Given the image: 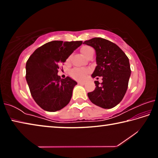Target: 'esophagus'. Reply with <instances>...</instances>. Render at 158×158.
<instances>
[{"instance_id":"esophagus-1","label":"esophagus","mask_w":158,"mask_h":158,"mask_svg":"<svg viewBox=\"0 0 158 158\" xmlns=\"http://www.w3.org/2000/svg\"><path fill=\"white\" fill-rule=\"evenodd\" d=\"M79 84H81V85H84L85 84V82H83V81H79Z\"/></svg>"}]
</instances>
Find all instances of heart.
Here are the masks:
<instances>
[{
    "label": "heart",
    "mask_w": 158,
    "mask_h": 158,
    "mask_svg": "<svg viewBox=\"0 0 158 158\" xmlns=\"http://www.w3.org/2000/svg\"><path fill=\"white\" fill-rule=\"evenodd\" d=\"M81 52L84 56L86 58L88 56L90 55V53H94V50L92 47H89V46H84L81 49ZM69 58H68L67 60V62H69ZM89 73V69L85 68H75L71 69L70 72H69V75L71 76L72 78H73L76 80H78V81H82L85 79L86 74Z\"/></svg>",
    "instance_id": "b5f03b06"
}]
</instances>
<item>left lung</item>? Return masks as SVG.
<instances>
[{
    "instance_id": "obj_1",
    "label": "left lung",
    "mask_w": 158,
    "mask_h": 158,
    "mask_svg": "<svg viewBox=\"0 0 158 158\" xmlns=\"http://www.w3.org/2000/svg\"><path fill=\"white\" fill-rule=\"evenodd\" d=\"M94 48L97 66L91 77H102V82L95 81V89L88 93L89 100L103 109H111L121 102L127 91L131 74L129 59L116 44L101 37L84 42Z\"/></svg>"
}]
</instances>
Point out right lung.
<instances>
[{
  "label": "right lung",
  "instance_id": "right-lung-1",
  "mask_svg": "<svg viewBox=\"0 0 158 158\" xmlns=\"http://www.w3.org/2000/svg\"><path fill=\"white\" fill-rule=\"evenodd\" d=\"M82 41H52L37 48L26 62V79L35 102L47 111H59L71 100L77 83L58 75V65L65 63Z\"/></svg>",
  "mask_w": 158,
  "mask_h": 158
}]
</instances>
